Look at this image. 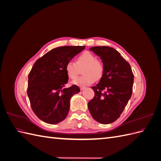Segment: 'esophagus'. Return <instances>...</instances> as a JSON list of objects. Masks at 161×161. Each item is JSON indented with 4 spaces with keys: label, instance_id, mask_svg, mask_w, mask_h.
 <instances>
[{
    "label": "esophagus",
    "instance_id": "esophagus-1",
    "mask_svg": "<svg viewBox=\"0 0 161 161\" xmlns=\"http://www.w3.org/2000/svg\"><path fill=\"white\" fill-rule=\"evenodd\" d=\"M85 88H86V87H85V86H80V91H83Z\"/></svg>",
    "mask_w": 161,
    "mask_h": 161
}]
</instances>
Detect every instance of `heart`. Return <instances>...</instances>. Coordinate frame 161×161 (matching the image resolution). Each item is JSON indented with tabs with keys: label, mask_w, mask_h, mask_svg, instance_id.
Masks as SVG:
<instances>
[{
	"label": "heart",
	"mask_w": 161,
	"mask_h": 161,
	"mask_svg": "<svg viewBox=\"0 0 161 161\" xmlns=\"http://www.w3.org/2000/svg\"><path fill=\"white\" fill-rule=\"evenodd\" d=\"M83 68L84 75L73 81L77 85H91L103 76L104 66L101 60L96 59L95 54L89 51H85L76 58V62L69 61L65 66L66 72L70 79H75L80 72V69Z\"/></svg>",
	"instance_id": "obj_1"
}]
</instances>
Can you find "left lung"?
Listing matches in <instances>:
<instances>
[{"instance_id":"obj_1","label":"left lung","mask_w":161,"mask_h":161,"mask_svg":"<svg viewBox=\"0 0 161 161\" xmlns=\"http://www.w3.org/2000/svg\"><path fill=\"white\" fill-rule=\"evenodd\" d=\"M90 50L103 62L104 72L99 82L91 88L95 97L88 108L95 120L103 124L119 118L132 93L134 75L129 63L120 53L108 46H95Z\"/></svg>"}]
</instances>
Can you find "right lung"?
<instances>
[{"label":"right lung","instance_id":"add662e5","mask_svg":"<svg viewBox=\"0 0 161 161\" xmlns=\"http://www.w3.org/2000/svg\"><path fill=\"white\" fill-rule=\"evenodd\" d=\"M85 47H56L33 64L28 75L27 95L34 114L44 122L56 124L69 114L70 98L80 89L76 85L65 88L69 80L65 66Z\"/></svg>","mask_w":161,"mask_h":161}]
</instances>
